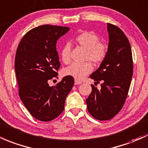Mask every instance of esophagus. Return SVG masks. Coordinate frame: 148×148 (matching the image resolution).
<instances>
[{"label": "esophagus", "mask_w": 148, "mask_h": 148, "mask_svg": "<svg viewBox=\"0 0 148 148\" xmlns=\"http://www.w3.org/2000/svg\"><path fill=\"white\" fill-rule=\"evenodd\" d=\"M82 84V82H81V81H79L77 80V79H75V81H74V84L75 85H79V84Z\"/></svg>", "instance_id": "34e87169"}]
</instances>
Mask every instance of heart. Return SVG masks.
<instances>
[{
	"instance_id": "heart-1",
	"label": "heart",
	"mask_w": 148,
	"mask_h": 148,
	"mask_svg": "<svg viewBox=\"0 0 148 148\" xmlns=\"http://www.w3.org/2000/svg\"><path fill=\"white\" fill-rule=\"evenodd\" d=\"M74 41L86 50V60H90L95 65H99L106 58L108 51L107 44L100 41V38L95 32L84 31L78 34L74 38ZM71 46L66 43L60 50V58L64 64H68L71 60ZM92 70V64L90 62L72 63L64 69L65 75L70 76L77 79H82L90 74Z\"/></svg>"
}]
</instances>
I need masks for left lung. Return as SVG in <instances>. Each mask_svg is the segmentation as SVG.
<instances>
[{
    "mask_svg": "<svg viewBox=\"0 0 148 148\" xmlns=\"http://www.w3.org/2000/svg\"><path fill=\"white\" fill-rule=\"evenodd\" d=\"M108 51L100 67L90 76L101 89L91 85L86 99L88 111L95 119L105 121L119 112L127 98L133 76V58L127 37L119 27L108 23ZM95 82V83H96Z\"/></svg>",
    "mask_w": 148,
    "mask_h": 148,
    "instance_id": "1",
    "label": "left lung"
}]
</instances>
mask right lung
Segmentation results:
<instances>
[{"label":"right lung","instance_id":"obj_1","mask_svg":"<svg viewBox=\"0 0 148 148\" xmlns=\"http://www.w3.org/2000/svg\"><path fill=\"white\" fill-rule=\"evenodd\" d=\"M69 30L67 27L39 26L29 31L17 47L14 69L19 95L32 116L40 121H52L62 112L66 97L74 84L70 76L56 86L48 84L58 77L60 66L57 40Z\"/></svg>","mask_w":148,"mask_h":148}]
</instances>
